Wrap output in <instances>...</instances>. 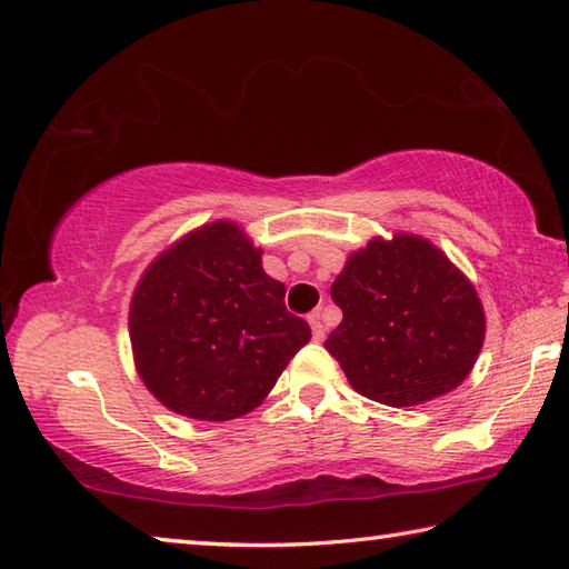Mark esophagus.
Here are the masks:
<instances>
[{"instance_id":"esophagus-1","label":"esophagus","mask_w":569,"mask_h":569,"mask_svg":"<svg viewBox=\"0 0 569 569\" xmlns=\"http://www.w3.org/2000/svg\"><path fill=\"white\" fill-rule=\"evenodd\" d=\"M308 323H311L313 341H323L326 339V326L321 323V311H313L311 316H308Z\"/></svg>"}]
</instances>
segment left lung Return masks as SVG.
<instances>
[{"label": "left lung", "instance_id": "1", "mask_svg": "<svg viewBox=\"0 0 569 569\" xmlns=\"http://www.w3.org/2000/svg\"><path fill=\"white\" fill-rule=\"evenodd\" d=\"M343 311L326 349L351 387L387 407L457 389L485 343L481 301L459 268L419 236L373 238L331 286Z\"/></svg>", "mask_w": 569, "mask_h": 569}]
</instances>
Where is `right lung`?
I'll use <instances>...</instances> for the list:
<instances>
[{
	"instance_id": "obj_1",
	"label": "right lung",
	"mask_w": 569,
	"mask_h": 569,
	"mask_svg": "<svg viewBox=\"0 0 569 569\" xmlns=\"http://www.w3.org/2000/svg\"><path fill=\"white\" fill-rule=\"evenodd\" d=\"M286 286L230 220L192 230L142 273L130 341L142 383L170 411L228 421L253 411L311 339Z\"/></svg>"
}]
</instances>
